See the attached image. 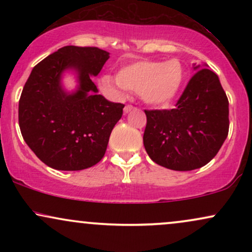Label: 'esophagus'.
<instances>
[{
	"instance_id": "obj_1",
	"label": "esophagus",
	"mask_w": 252,
	"mask_h": 252,
	"mask_svg": "<svg viewBox=\"0 0 252 252\" xmlns=\"http://www.w3.org/2000/svg\"><path fill=\"white\" fill-rule=\"evenodd\" d=\"M134 109H135V106H132L131 104H126V105L124 106V112H126V114H128V112H130L131 110H134Z\"/></svg>"
}]
</instances>
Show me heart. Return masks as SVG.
Wrapping results in <instances>:
<instances>
[{"label":"heart","mask_w":252,"mask_h":252,"mask_svg":"<svg viewBox=\"0 0 252 252\" xmlns=\"http://www.w3.org/2000/svg\"><path fill=\"white\" fill-rule=\"evenodd\" d=\"M184 78V67L176 59L166 63L137 60L121 68L116 78L103 76L100 85L115 94H122L126 89L141 92L147 103L166 105L178 96Z\"/></svg>","instance_id":"b5f03b06"}]
</instances>
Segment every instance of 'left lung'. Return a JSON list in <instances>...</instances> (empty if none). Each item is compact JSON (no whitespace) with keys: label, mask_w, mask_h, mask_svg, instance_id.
I'll return each instance as SVG.
<instances>
[{"label":"left lung","mask_w":252,"mask_h":252,"mask_svg":"<svg viewBox=\"0 0 252 252\" xmlns=\"http://www.w3.org/2000/svg\"><path fill=\"white\" fill-rule=\"evenodd\" d=\"M189 79L172 110H144L143 144L155 163L193 170L209 163L228 134V100L219 78L207 67Z\"/></svg>","instance_id":"1"}]
</instances>
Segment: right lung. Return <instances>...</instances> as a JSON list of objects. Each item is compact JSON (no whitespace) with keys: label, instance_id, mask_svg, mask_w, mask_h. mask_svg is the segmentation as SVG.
I'll return each instance as SVG.
<instances>
[{"label":"right lung","instance_id":"right-lung-1","mask_svg":"<svg viewBox=\"0 0 252 252\" xmlns=\"http://www.w3.org/2000/svg\"><path fill=\"white\" fill-rule=\"evenodd\" d=\"M109 59L97 47L65 46L34 66L19 100L22 137L43 163L58 170H82L99 162L105 154L124 104L112 103L91 80ZM73 68L80 88L66 94L62 72Z\"/></svg>","mask_w":252,"mask_h":252}]
</instances>
